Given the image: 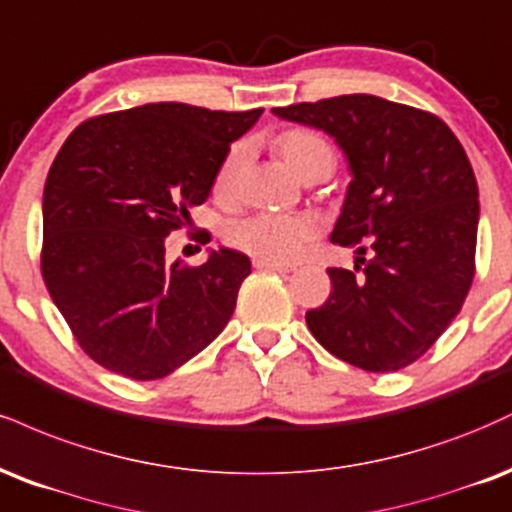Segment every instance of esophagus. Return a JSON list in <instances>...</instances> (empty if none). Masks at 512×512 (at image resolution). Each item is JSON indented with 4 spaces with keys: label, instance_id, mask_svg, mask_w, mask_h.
I'll use <instances>...</instances> for the list:
<instances>
[{
    "label": "esophagus",
    "instance_id": "esophagus-1",
    "mask_svg": "<svg viewBox=\"0 0 512 512\" xmlns=\"http://www.w3.org/2000/svg\"><path fill=\"white\" fill-rule=\"evenodd\" d=\"M256 268L263 270H275V273H292L290 266H280V263H268V261H254Z\"/></svg>",
    "mask_w": 512,
    "mask_h": 512
}]
</instances>
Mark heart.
Segmentation results:
<instances>
[{
  "instance_id": "1",
  "label": "heart",
  "mask_w": 512,
  "mask_h": 512,
  "mask_svg": "<svg viewBox=\"0 0 512 512\" xmlns=\"http://www.w3.org/2000/svg\"><path fill=\"white\" fill-rule=\"evenodd\" d=\"M278 153L287 167L297 177H311L318 172L333 170V148L328 146L326 138L314 131L292 129L278 138ZM244 165V148H234L225 160H222L218 177H215V194L230 198L237 189L239 172ZM316 234V225L304 215H275V213H254L246 218L232 222L227 230V239L234 249L244 251L256 261L268 263H292L304 254L306 246Z\"/></svg>"
}]
</instances>
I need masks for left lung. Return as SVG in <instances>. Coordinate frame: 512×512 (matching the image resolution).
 Masks as SVG:
<instances>
[{"mask_svg": "<svg viewBox=\"0 0 512 512\" xmlns=\"http://www.w3.org/2000/svg\"><path fill=\"white\" fill-rule=\"evenodd\" d=\"M335 138L352 182L330 242L362 274L328 268V302L306 326L330 354L374 374L417 362L460 314L474 278L479 189L465 148L436 114L378 95L273 107Z\"/></svg>", "mask_w": 512, "mask_h": 512, "instance_id": "1", "label": "left lung"}]
</instances>
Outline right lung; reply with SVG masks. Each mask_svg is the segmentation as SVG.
Returning a JSON list of instances; mask_svg holds the SVG:
<instances>
[{
  "label": "right lung",
  "instance_id": "obj_1",
  "mask_svg": "<svg viewBox=\"0 0 512 512\" xmlns=\"http://www.w3.org/2000/svg\"><path fill=\"white\" fill-rule=\"evenodd\" d=\"M261 112L150 102L88 119L59 148L42 194V278L107 371L165 378L232 318L249 256L220 246L186 268L167 263L165 237L206 201Z\"/></svg>",
  "mask_w": 512,
  "mask_h": 512
}]
</instances>
